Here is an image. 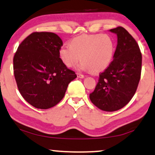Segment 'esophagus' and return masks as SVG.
<instances>
[{
  "mask_svg": "<svg viewBox=\"0 0 155 155\" xmlns=\"http://www.w3.org/2000/svg\"><path fill=\"white\" fill-rule=\"evenodd\" d=\"M77 76H78V78H84V75H83V74H81V73H77Z\"/></svg>",
  "mask_w": 155,
  "mask_h": 155,
  "instance_id": "34e87169",
  "label": "esophagus"
}]
</instances>
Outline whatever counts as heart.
Instances as JSON below:
<instances>
[{
  "label": "heart",
  "instance_id": "1",
  "mask_svg": "<svg viewBox=\"0 0 155 155\" xmlns=\"http://www.w3.org/2000/svg\"><path fill=\"white\" fill-rule=\"evenodd\" d=\"M114 50L113 41L107 35H82L71 41L70 46H61L59 56L68 67L75 66L81 56L80 68L97 73L110 65Z\"/></svg>",
  "mask_w": 155,
  "mask_h": 155
}]
</instances>
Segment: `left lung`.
<instances>
[{"label": "left lung", "instance_id": "8db88e82", "mask_svg": "<svg viewBox=\"0 0 155 155\" xmlns=\"http://www.w3.org/2000/svg\"><path fill=\"white\" fill-rule=\"evenodd\" d=\"M110 31L117 35L114 59L99 74L96 88L89 96L96 107L106 112L120 110L131 100L141 78L142 63L139 46L131 35L123 27Z\"/></svg>", "mask_w": 155, "mask_h": 155}]
</instances>
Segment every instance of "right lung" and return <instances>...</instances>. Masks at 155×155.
<instances>
[{
  "mask_svg": "<svg viewBox=\"0 0 155 155\" xmlns=\"http://www.w3.org/2000/svg\"><path fill=\"white\" fill-rule=\"evenodd\" d=\"M63 45L57 35L35 32L20 43L14 54V74L22 97L38 109L54 107L63 99L77 74L60 59Z\"/></svg>",
  "mask_w": 155,
  "mask_h": 155,
  "instance_id": "right-lung-1",
  "label": "right lung"
}]
</instances>
